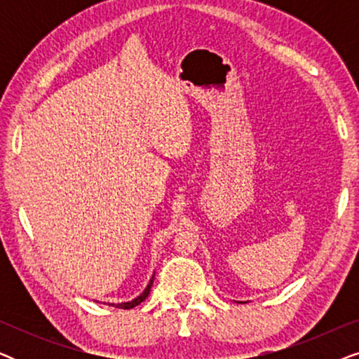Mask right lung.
<instances>
[{
  "instance_id": "1",
  "label": "right lung",
  "mask_w": 359,
  "mask_h": 359,
  "mask_svg": "<svg viewBox=\"0 0 359 359\" xmlns=\"http://www.w3.org/2000/svg\"><path fill=\"white\" fill-rule=\"evenodd\" d=\"M155 276V274H154ZM154 276H151V279H150V283L147 284V287L144 289V292L140 294V296H137L135 299H132V301H129V302H121V304H111V306H116L117 309H134L135 306H139V304H142L147 299V296H149L150 294V287H151V284H154Z\"/></svg>"
}]
</instances>
